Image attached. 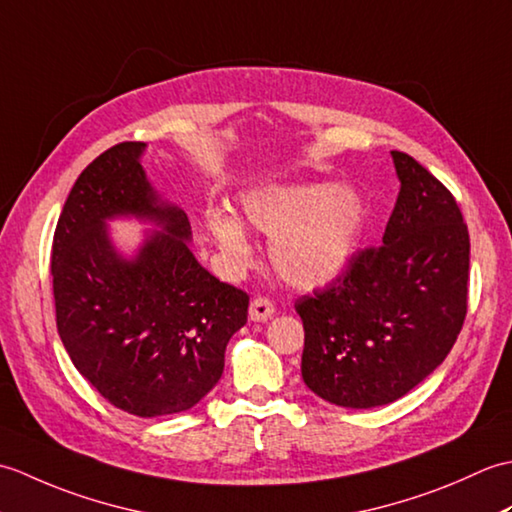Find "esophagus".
<instances>
[{"label":"esophagus","mask_w":512,"mask_h":512,"mask_svg":"<svg viewBox=\"0 0 512 512\" xmlns=\"http://www.w3.org/2000/svg\"><path fill=\"white\" fill-rule=\"evenodd\" d=\"M275 314V303L270 301L268 297H257L250 301V308H248V319L255 321V323H264Z\"/></svg>","instance_id":"obj_1"}]
</instances>
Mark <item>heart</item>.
<instances>
[{"label": "heart", "mask_w": 512, "mask_h": 512, "mask_svg": "<svg viewBox=\"0 0 512 512\" xmlns=\"http://www.w3.org/2000/svg\"><path fill=\"white\" fill-rule=\"evenodd\" d=\"M246 222L273 239L270 259L288 284L314 288L350 264L365 226V202L350 187L273 184L242 198ZM206 231L233 264H246L250 235L242 217L226 206L206 211Z\"/></svg>", "instance_id": "b5f03b06"}]
</instances>
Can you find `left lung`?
<instances>
[{
    "label": "left lung",
    "mask_w": 512,
    "mask_h": 512,
    "mask_svg": "<svg viewBox=\"0 0 512 512\" xmlns=\"http://www.w3.org/2000/svg\"><path fill=\"white\" fill-rule=\"evenodd\" d=\"M400 193L383 244L356 253L328 288L301 297V376L339 407L389 405L458 339L469 295V228L451 191L391 151Z\"/></svg>",
    "instance_id": "obj_1"
}]
</instances>
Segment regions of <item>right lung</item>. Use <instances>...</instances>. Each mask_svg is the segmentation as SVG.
I'll return each instance as SVG.
<instances>
[{"mask_svg":"<svg viewBox=\"0 0 512 512\" xmlns=\"http://www.w3.org/2000/svg\"><path fill=\"white\" fill-rule=\"evenodd\" d=\"M145 143L114 145L76 178L52 239L57 330L74 367L114 407L156 418L187 411L224 372L248 295L213 277L189 248V217L140 165ZM156 223L134 258L106 220Z\"/></svg>","mask_w":512,"mask_h":512,"instance_id":"add662e5","label":"right lung"}]
</instances>
